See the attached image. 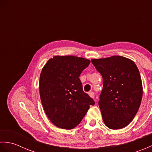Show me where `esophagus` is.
Segmentation results:
<instances>
[{
    "instance_id": "34e87169",
    "label": "esophagus",
    "mask_w": 152,
    "mask_h": 152,
    "mask_svg": "<svg viewBox=\"0 0 152 152\" xmlns=\"http://www.w3.org/2000/svg\"><path fill=\"white\" fill-rule=\"evenodd\" d=\"M89 96H91V97H92V98H94L95 97V93H93V92H92V91H91V92H89Z\"/></svg>"
}]
</instances>
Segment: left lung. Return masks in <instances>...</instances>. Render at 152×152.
I'll use <instances>...</instances> for the list:
<instances>
[{"instance_id": "obj_1", "label": "left lung", "mask_w": 152, "mask_h": 152, "mask_svg": "<svg viewBox=\"0 0 152 152\" xmlns=\"http://www.w3.org/2000/svg\"><path fill=\"white\" fill-rule=\"evenodd\" d=\"M102 77L99 101L102 119L111 129L130 124L139 109L142 97L140 72L133 61L122 56L92 59Z\"/></svg>"}]
</instances>
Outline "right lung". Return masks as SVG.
Listing matches in <instances>:
<instances>
[{
  "label": "right lung",
  "mask_w": 152,
  "mask_h": 152,
  "mask_svg": "<svg viewBox=\"0 0 152 152\" xmlns=\"http://www.w3.org/2000/svg\"><path fill=\"white\" fill-rule=\"evenodd\" d=\"M90 61L71 56H55L40 76V96L48 118L57 127L72 129L95 102L83 91L80 76Z\"/></svg>",
  "instance_id": "obj_1"
}]
</instances>
